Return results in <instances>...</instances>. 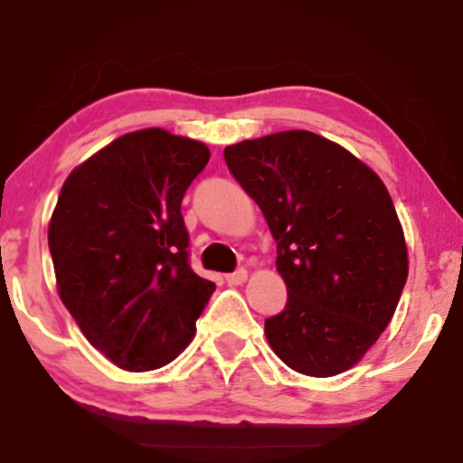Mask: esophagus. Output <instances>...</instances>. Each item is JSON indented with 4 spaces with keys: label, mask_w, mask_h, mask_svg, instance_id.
Instances as JSON below:
<instances>
[{
    "label": "esophagus",
    "mask_w": 463,
    "mask_h": 463,
    "mask_svg": "<svg viewBox=\"0 0 463 463\" xmlns=\"http://www.w3.org/2000/svg\"><path fill=\"white\" fill-rule=\"evenodd\" d=\"M246 279H248V269L246 268H239L232 274H226L228 285H241Z\"/></svg>",
    "instance_id": "esophagus-1"
}]
</instances>
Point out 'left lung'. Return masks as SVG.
Segmentation results:
<instances>
[{
    "label": "left lung",
    "instance_id": "left-lung-1",
    "mask_svg": "<svg viewBox=\"0 0 463 463\" xmlns=\"http://www.w3.org/2000/svg\"><path fill=\"white\" fill-rule=\"evenodd\" d=\"M224 158L263 211L276 241L287 305L265 320L291 370L353 368L394 316L407 248L381 178L337 143L287 130L228 146Z\"/></svg>",
    "mask_w": 463,
    "mask_h": 463
}]
</instances>
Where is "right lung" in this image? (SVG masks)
<instances>
[{"label": "right lung", "mask_w": 463, "mask_h": 463, "mask_svg": "<svg viewBox=\"0 0 463 463\" xmlns=\"http://www.w3.org/2000/svg\"><path fill=\"white\" fill-rule=\"evenodd\" d=\"M209 147L167 130L119 137L69 174L50 222L58 294L115 365L156 370L189 346L215 285L189 265L180 204Z\"/></svg>", "instance_id": "add662e5"}]
</instances>
